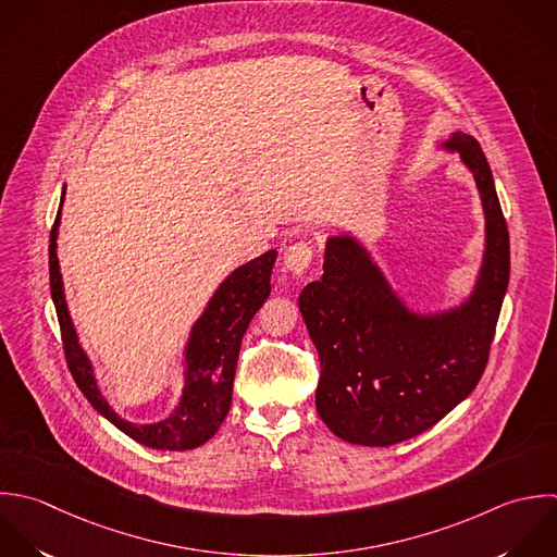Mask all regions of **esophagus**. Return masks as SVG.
Segmentation results:
<instances>
[{"label":"esophagus","mask_w":557,"mask_h":557,"mask_svg":"<svg viewBox=\"0 0 557 557\" xmlns=\"http://www.w3.org/2000/svg\"><path fill=\"white\" fill-rule=\"evenodd\" d=\"M312 258H314V251L310 245L295 243V245L286 247V251H284V267L293 275H301L312 264Z\"/></svg>","instance_id":"obj_1"}]
</instances>
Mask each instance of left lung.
<instances>
[{"label": "left lung", "instance_id": "1", "mask_svg": "<svg viewBox=\"0 0 557 557\" xmlns=\"http://www.w3.org/2000/svg\"><path fill=\"white\" fill-rule=\"evenodd\" d=\"M473 173L486 219L473 293L456 308L421 314L395 293L369 249L330 236L323 275L299 295L319 351L317 412L343 441L391 447L434 428L478 386L510 280V236L480 143L454 132L441 145Z\"/></svg>", "mask_w": 557, "mask_h": 557}]
</instances>
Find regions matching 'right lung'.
<instances>
[{"instance_id":"obj_1","label":"right lung","mask_w":557,"mask_h":557,"mask_svg":"<svg viewBox=\"0 0 557 557\" xmlns=\"http://www.w3.org/2000/svg\"><path fill=\"white\" fill-rule=\"evenodd\" d=\"M62 201L64 190L49 234V286L62 332L64 358L77 388L103 419L145 447L160 451H188L203 445L216 434L232 406V386L240 343L253 314L262 308L271 293V271L277 251L271 249L232 271L214 290L201 317L195 321L184 351L186 371L177 408L158 423H129L121 419L103 399L95 380V369L77 341L66 308L55 253Z\"/></svg>"}]
</instances>
